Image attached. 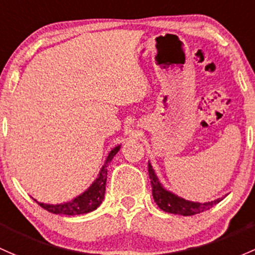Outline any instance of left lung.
<instances>
[{"mask_svg": "<svg viewBox=\"0 0 255 255\" xmlns=\"http://www.w3.org/2000/svg\"><path fill=\"white\" fill-rule=\"evenodd\" d=\"M148 171L150 182H151V191L152 197H154L155 203L157 206L166 213L176 214V215H183V216H191L195 215V214L203 213V211L209 210L216 205L222 200V198L213 200V202H206V203H198V202H191V200H186L183 198L178 197V195L173 194L172 192L167 191L165 187L160 183L159 178H157L156 173H155L154 168L148 163Z\"/></svg>", "mask_w": 255, "mask_h": 255, "instance_id": "left-lung-1", "label": "left lung"}]
</instances>
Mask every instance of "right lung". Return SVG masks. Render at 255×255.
Returning a JSON list of instances; mask_svg holds the SVG:
<instances>
[{
  "label": "right lung",
  "mask_w": 255,
  "mask_h": 255,
  "mask_svg": "<svg viewBox=\"0 0 255 255\" xmlns=\"http://www.w3.org/2000/svg\"><path fill=\"white\" fill-rule=\"evenodd\" d=\"M121 145L115 146L114 149L110 151L109 156L106 157V161L104 166L101 167L100 172H99L98 178L93 182L92 186L87 189L84 193L74 198L71 202L63 203V204H44V203H39L37 200L35 202L45 210L50 211L52 214H61V215H82V214L90 213V211L95 210L100 206L103 203L104 197H105V189H106V178H107V166L114 159L115 155L119 152Z\"/></svg>",
  "instance_id": "add662e5"
}]
</instances>
